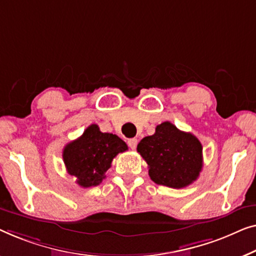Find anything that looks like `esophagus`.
<instances>
[{"label": "esophagus", "mask_w": 256, "mask_h": 256, "mask_svg": "<svg viewBox=\"0 0 256 256\" xmlns=\"http://www.w3.org/2000/svg\"><path fill=\"white\" fill-rule=\"evenodd\" d=\"M136 144H138V139H136V138H132V139L128 140V145L131 150H136Z\"/></svg>", "instance_id": "obj_1"}]
</instances>
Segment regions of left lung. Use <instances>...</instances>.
<instances>
[{"label":"left lung","instance_id":"left-lung-1","mask_svg":"<svg viewBox=\"0 0 256 256\" xmlns=\"http://www.w3.org/2000/svg\"><path fill=\"white\" fill-rule=\"evenodd\" d=\"M136 150L148 164L150 178L156 184L181 189L192 184L203 167V147L190 132L164 122L153 136H145Z\"/></svg>","mask_w":256,"mask_h":256}]
</instances>
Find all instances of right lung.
Listing matches in <instances>:
<instances>
[{
    "label": "right lung",
    "mask_w": 256,
    "mask_h": 256,
    "mask_svg": "<svg viewBox=\"0 0 256 256\" xmlns=\"http://www.w3.org/2000/svg\"><path fill=\"white\" fill-rule=\"evenodd\" d=\"M128 150V145L112 133H103L96 124L84 130V134L64 146L62 159L68 174L76 178L82 188L96 186L106 178L118 153Z\"/></svg>",
    "instance_id": "right-lung-1"
}]
</instances>
